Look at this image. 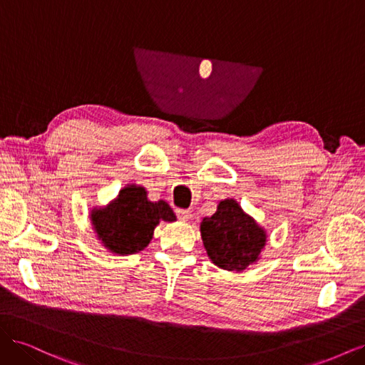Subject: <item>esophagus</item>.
<instances>
[{
	"label": "esophagus",
	"mask_w": 365,
	"mask_h": 365,
	"mask_svg": "<svg viewBox=\"0 0 365 365\" xmlns=\"http://www.w3.org/2000/svg\"><path fill=\"white\" fill-rule=\"evenodd\" d=\"M175 213H176V216H178V219H181V220H189V219L192 217V212H190V210L178 208Z\"/></svg>",
	"instance_id": "1"
}]
</instances>
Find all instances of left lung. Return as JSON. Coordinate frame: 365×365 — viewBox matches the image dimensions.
Returning <instances> with one entry per match:
<instances>
[{
	"label": "left lung",
	"mask_w": 365,
	"mask_h": 365,
	"mask_svg": "<svg viewBox=\"0 0 365 365\" xmlns=\"http://www.w3.org/2000/svg\"><path fill=\"white\" fill-rule=\"evenodd\" d=\"M201 236L208 257L227 271L245 269L259 259L267 242L264 231L235 200L219 202L217 212L202 220Z\"/></svg>",
	"instance_id": "8db88e82"
}]
</instances>
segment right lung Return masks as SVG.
<instances>
[{
    "mask_svg": "<svg viewBox=\"0 0 365 365\" xmlns=\"http://www.w3.org/2000/svg\"><path fill=\"white\" fill-rule=\"evenodd\" d=\"M175 219L168 204L148 201L146 190L137 185L120 190L111 205L93 212V224L103 245L121 256L145 248L160 220L172 222Z\"/></svg>",
    "mask_w": 365,
    "mask_h": 365,
    "instance_id": "right-lung-1",
    "label": "right lung"
}]
</instances>
